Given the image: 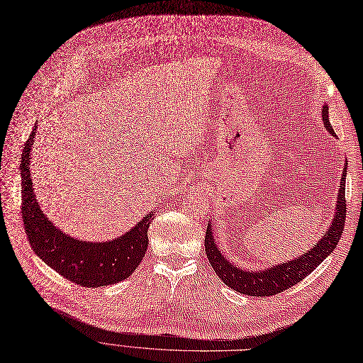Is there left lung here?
<instances>
[{
	"label": "left lung",
	"instance_id": "obj_1",
	"mask_svg": "<svg viewBox=\"0 0 363 363\" xmlns=\"http://www.w3.org/2000/svg\"><path fill=\"white\" fill-rule=\"evenodd\" d=\"M321 118L325 121V127L332 136L335 134L332 125L329 124V107L325 104L321 107ZM347 172V161L342 170V178L340 182L338 190V199H337V209H335V216L332 220V224L329 229L325 232L323 238H321L317 245L311 250H308L302 256L296 257L294 260H289L286 263H281L277 266L267 267L264 271H245L240 269L239 266L232 264L227 260L218 247L216 245L212 235V224L209 223V227L206 229L205 236V251L211 266L217 275L221 278L225 286L232 287L233 290L248 294V296H272V294L281 293L283 290L290 289L291 286L301 283V281L310 275L315 267L323 262L329 254L337 248L341 235L344 232L345 224V173Z\"/></svg>",
	"mask_w": 363,
	"mask_h": 363
}]
</instances>
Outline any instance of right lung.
<instances>
[{"label": "right lung", "instance_id": "right-lung-1", "mask_svg": "<svg viewBox=\"0 0 363 363\" xmlns=\"http://www.w3.org/2000/svg\"><path fill=\"white\" fill-rule=\"evenodd\" d=\"M35 127L23 145L21 160L22 220L33 251L52 269L82 287L121 283L138 269L145 256L147 229L155 212L146 213L130 232L107 242H86L60 230L40 209L30 177V155L37 133Z\"/></svg>", "mask_w": 363, "mask_h": 363}]
</instances>
